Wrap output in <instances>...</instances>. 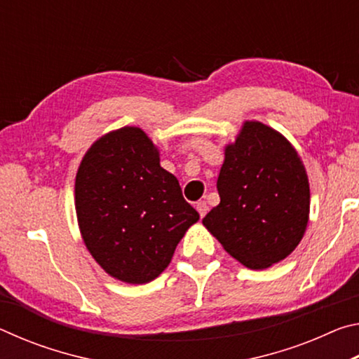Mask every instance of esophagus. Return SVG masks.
Listing matches in <instances>:
<instances>
[{"instance_id": "obj_1", "label": "esophagus", "mask_w": 359, "mask_h": 359, "mask_svg": "<svg viewBox=\"0 0 359 359\" xmlns=\"http://www.w3.org/2000/svg\"><path fill=\"white\" fill-rule=\"evenodd\" d=\"M196 210L199 212V217H204L205 214H208V210H209V205H208V203L205 201H199V203H196Z\"/></svg>"}]
</instances>
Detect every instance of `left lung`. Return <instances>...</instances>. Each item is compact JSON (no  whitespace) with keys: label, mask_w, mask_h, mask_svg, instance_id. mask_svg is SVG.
<instances>
[{"label":"left lung","mask_w":359,"mask_h":359,"mask_svg":"<svg viewBox=\"0 0 359 359\" xmlns=\"http://www.w3.org/2000/svg\"><path fill=\"white\" fill-rule=\"evenodd\" d=\"M220 204L203 218L231 257L266 269L288 257L306 233L311 190L287 139L261 121H245L224 149L217 180Z\"/></svg>","instance_id":"1"}]
</instances>
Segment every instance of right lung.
I'll return each mask as SVG.
<instances>
[{
  "instance_id": "add662e5",
  "label": "right lung",
  "mask_w": 359,
  "mask_h": 359,
  "mask_svg": "<svg viewBox=\"0 0 359 359\" xmlns=\"http://www.w3.org/2000/svg\"><path fill=\"white\" fill-rule=\"evenodd\" d=\"M82 239L117 280L149 283L171 263L185 231L199 220L149 136L125 126L100 137L76 175Z\"/></svg>"
}]
</instances>
